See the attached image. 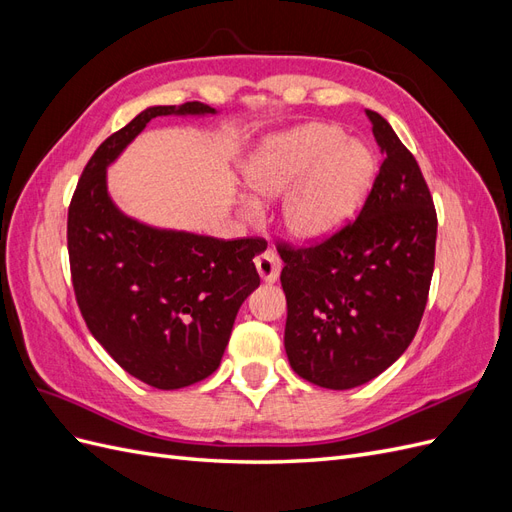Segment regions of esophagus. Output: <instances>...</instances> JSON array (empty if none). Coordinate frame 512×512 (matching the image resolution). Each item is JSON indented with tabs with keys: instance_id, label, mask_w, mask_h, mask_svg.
<instances>
[{
	"instance_id": "obj_1",
	"label": "esophagus",
	"mask_w": 512,
	"mask_h": 512,
	"mask_svg": "<svg viewBox=\"0 0 512 512\" xmlns=\"http://www.w3.org/2000/svg\"><path fill=\"white\" fill-rule=\"evenodd\" d=\"M256 269H258V275L262 277V280L273 284V282H277V277H280L282 260L273 250H267L260 256H256Z\"/></svg>"
}]
</instances>
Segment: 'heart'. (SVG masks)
<instances>
[{
  "label": "heart",
  "mask_w": 512,
  "mask_h": 512,
  "mask_svg": "<svg viewBox=\"0 0 512 512\" xmlns=\"http://www.w3.org/2000/svg\"><path fill=\"white\" fill-rule=\"evenodd\" d=\"M376 175V156L329 123H307L267 138L245 164L260 198L286 194L282 224L294 241L331 237L359 211Z\"/></svg>",
  "instance_id": "heart-1"
}]
</instances>
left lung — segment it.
Instances as JSON below:
<instances>
[{
	"mask_svg": "<svg viewBox=\"0 0 512 512\" xmlns=\"http://www.w3.org/2000/svg\"><path fill=\"white\" fill-rule=\"evenodd\" d=\"M367 117L384 162L359 218L322 243L277 247L290 367L333 391L374 380L406 352L436 260L438 218L421 168L389 121Z\"/></svg>",
	"mask_w": 512,
	"mask_h": 512,
	"instance_id": "left-lung-1",
	"label": "left lung"
}]
</instances>
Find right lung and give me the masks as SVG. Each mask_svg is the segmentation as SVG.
Returning a JSON list of instances; mask_svg holds the SVG:
<instances>
[{
  "label": "right lung",
  "instance_id": "obj_1",
  "mask_svg": "<svg viewBox=\"0 0 512 512\" xmlns=\"http://www.w3.org/2000/svg\"><path fill=\"white\" fill-rule=\"evenodd\" d=\"M203 102L149 106L87 162L68 209L76 303L102 348L141 382L175 391L220 367L241 303L260 284L262 239H213L156 228L123 213L106 168L164 115H215Z\"/></svg>",
  "mask_w": 512,
  "mask_h": 512
}]
</instances>
